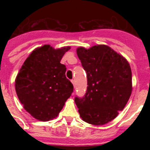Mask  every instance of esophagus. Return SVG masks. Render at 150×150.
<instances>
[{"mask_svg": "<svg viewBox=\"0 0 150 150\" xmlns=\"http://www.w3.org/2000/svg\"><path fill=\"white\" fill-rule=\"evenodd\" d=\"M71 83L73 84V86H74V88L75 87V80H71Z\"/></svg>", "mask_w": 150, "mask_h": 150, "instance_id": "obj_1", "label": "esophagus"}]
</instances>
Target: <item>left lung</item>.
<instances>
[{
    "label": "left lung",
    "instance_id": "obj_1",
    "mask_svg": "<svg viewBox=\"0 0 150 150\" xmlns=\"http://www.w3.org/2000/svg\"><path fill=\"white\" fill-rule=\"evenodd\" d=\"M77 55L87 74V91L75 97L81 118L93 125L114 120L125 108L132 91L128 61L111 47L100 44L78 47Z\"/></svg>",
    "mask_w": 150,
    "mask_h": 150
}]
</instances>
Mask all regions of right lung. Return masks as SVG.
I'll return each instance as SVG.
<instances>
[{"label": "right lung", "instance_id": "obj_1", "mask_svg": "<svg viewBox=\"0 0 150 150\" xmlns=\"http://www.w3.org/2000/svg\"><path fill=\"white\" fill-rule=\"evenodd\" d=\"M71 49H54L46 44L36 48L25 61L15 78V91L24 109L34 118L48 121L57 117L73 92L61 64Z\"/></svg>", "mask_w": 150, "mask_h": 150}]
</instances>
